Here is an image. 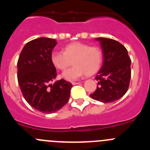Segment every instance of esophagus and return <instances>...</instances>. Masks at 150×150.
<instances>
[{
  "mask_svg": "<svg viewBox=\"0 0 150 150\" xmlns=\"http://www.w3.org/2000/svg\"><path fill=\"white\" fill-rule=\"evenodd\" d=\"M80 83H78V82H72V85H77V84H79Z\"/></svg>",
  "mask_w": 150,
  "mask_h": 150,
  "instance_id": "esophagus-1",
  "label": "esophagus"
}]
</instances>
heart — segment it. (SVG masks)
<instances>
[{
	"label": "heart",
	"instance_id": "b5f03b06",
	"mask_svg": "<svg viewBox=\"0 0 150 150\" xmlns=\"http://www.w3.org/2000/svg\"><path fill=\"white\" fill-rule=\"evenodd\" d=\"M51 62L61 71L71 66L72 62L74 66L62 73V77L68 81H74L84 74L91 76L98 72L102 63V52L98 46L75 42L67 45L63 52H53L51 54Z\"/></svg>",
	"mask_w": 150,
	"mask_h": 150
}]
</instances>
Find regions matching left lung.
Returning a JSON list of instances; mask_svg holds the SVG:
<instances>
[{
  "label": "left lung",
  "mask_w": 150,
  "mask_h": 150,
  "mask_svg": "<svg viewBox=\"0 0 150 150\" xmlns=\"http://www.w3.org/2000/svg\"><path fill=\"white\" fill-rule=\"evenodd\" d=\"M100 42L103 65L95 79L98 86L90 97L102 103L119 100L126 93L131 79V59L128 51L118 41L105 38H95Z\"/></svg>",
  "instance_id": "1"
}]
</instances>
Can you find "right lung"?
I'll use <instances>...</instances> for the list:
<instances>
[{
  "mask_svg": "<svg viewBox=\"0 0 150 150\" xmlns=\"http://www.w3.org/2000/svg\"><path fill=\"white\" fill-rule=\"evenodd\" d=\"M56 40L40 38L26 43L17 63L18 83L26 101L44 113L62 109L70 98L72 84L62 79L53 81L56 69L51 62V54Z\"/></svg>",
  "mask_w": 150,
  "mask_h": 150,
  "instance_id": "add662e5",
  "label": "right lung"
}]
</instances>
